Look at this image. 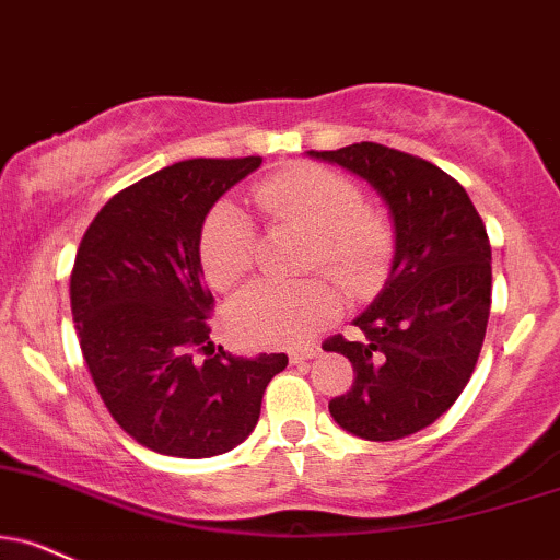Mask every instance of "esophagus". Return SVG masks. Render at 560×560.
Masks as SVG:
<instances>
[{"instance_id":"34e87169","label":"esophagus","mask_w":560,"mask_h":560,"mask_svg":"<svg viewBox=\"0 0 560 560\" xmlns=\"http://www.w3.org/2000/svg\"><path fill=\"white\" fill-rule=\"evenodd\" d=\"M320 349L318 347H298V349H289V362H294V365H298V362H305V360H313L315 354H318Z\"/></svg>"}]
</instances>
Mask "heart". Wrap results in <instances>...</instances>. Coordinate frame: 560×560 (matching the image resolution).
Returning <instances> with one entry per match:
<instances>
[{
	"instance_id": "b5f03b06",
	"label": "heart",
	"mask_w": 560,
	"mask_h": 560,
	"mask_svg": "<svg viewBox=\"0 0 560 560\" xmlns=\"http://www.w3.org/2000/svg\"><path fill=\"white\" fill-rule=\"evenodd\" d=\"M253 200L268 221L310 232L307 266L320 268L354 298L381 284L394 258V226L347 174L320 164L281 166L255 182ZM198 258L215 289H232L255 260L253 221L232 200L208 211L198 237ZM339 315V294L323 279L300 284L258 281L229 305V328L245 347H294Z\"/></svg>"
}]
</instances>
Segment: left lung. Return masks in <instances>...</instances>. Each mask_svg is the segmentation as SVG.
I'll list each match as a JSON object with an SVG mask.
<instances>
[{"instance_id":"1","label":"left lung","mask_w":560,"mask_h":560,"mask_svg":"<svg viewBox=\"0 0 560 560\" xmlns=\"http://www.w3.org/2000/svg\"><path fill=\"white\" fill-rule=\"evenodd\" d=\"M368 179L386 200L396 255L383 292L354 326L323 341L354 368L328 412L365 441L433 425L472 378L490 315V240L469 195L430 161L381 143L310 151Z\"/></svg>"}]
</instances>
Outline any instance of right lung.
<instances>
[{"instance_id":"obj_1","label":"right lung","mask_w":560,"mask_h":560,"mask_svg":"<svg viewBox=\"0 0 560 560\" xmlns=\"http://www.w3.org/2000/svg\"><path fill=\"white\" fill-rule=\"evenodd\" d=\"M260 161L166 166L114 195L80 240L70 302L88 373L117 425L159 454L206 459L240 446L289 362L215 352L213 294L200 276L208 211Z\"/></svg>"}]
</instances>
